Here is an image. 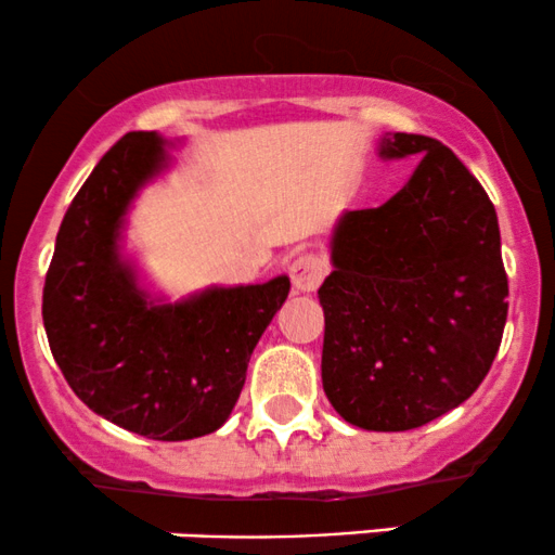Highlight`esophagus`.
I'll return each mask as SVG.
<instances>
[{"mask_svg": "<svg viewBox=\"0 0 555 555\" xmlns=\"http://www.w3.org/2000/svg\"><path fill=\"white\" fill-rule=\"evenodd\" d=\"M289 276L297 292H315L326 276V263L315 256H299L292 260Z\"/></svg>", "mask_w": 555, "mask_h": 555, "instance_id": "34e87169", "label": "esophagus"}]
</instances>
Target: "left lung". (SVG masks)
I'll use <instances>...</instances> for the list:
<instances>
[{
    "mask_svg": "<svg viewBox=\"0 0 555 555\" xmlns=\"http://www.w3.org/2000/svg\"><path fill=\"white\" fill-rule=\"evenodd\" d=\"M380 158H420L384 206L347 211L318 289L323 391L349 425L412 430L460 406L501 347L508 279L499 216L436 138L386 132Z\"/></svg>",
    "mask_w": 555,
    "mask_h": 555,
    "instance_id": "obj_1",
    "label": "left lung"
}]
</instances>
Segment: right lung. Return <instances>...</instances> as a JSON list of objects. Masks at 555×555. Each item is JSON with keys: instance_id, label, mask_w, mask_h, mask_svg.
<instances>
[{"instance_id": "right-lung-1", "label": "right lung", "mask_w": 555, "mask_h": 555, "mask_svg": "<svg viewBox=\"0 0 555 555\" xmlns=\"http://www.w3.org/2000/svg\"><path fill=\"white\" fill-rule=\"evenodd\" d=\"M167 140L127 132L69 203L43 284V328L95 415L154 441H190L232 415L253 349L289 295V279L154 299L122 256L125 216L169 167Z\"/></svg>"}]
</instances>
